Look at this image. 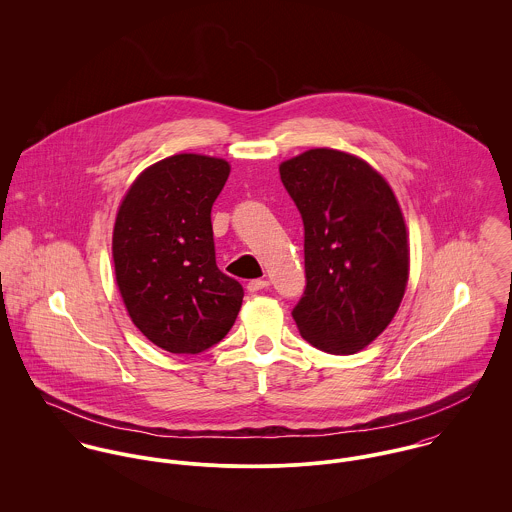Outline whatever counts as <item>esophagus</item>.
Returning <instances> with one entry per match:
<instances>
[{"label": "esophagus", "instance_id": "esophagus-1", "mask_svg": "<svg viewBox=\"0 0 512 512\" xmlns=\"http://www.w3.org/2000/svg\"><path fill=\"white\" fill-rule=\"evenodd\" d=\"M270 286V282L268 280H250L248 282V292H262V290H266Z\"/></svg>", "mask_w": 512, "mask_h": 512}]
</instances>
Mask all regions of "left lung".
I'll list each match as a JSON object with an SVG mask.
<instances>
[{"instance_id":"8db88e82","label":"left lung","mask_w":512,"mask_h":512,"mask_svg":"<svg viewBox=\"0 0 512 512\" xmlns=\"http://www.w3.org/2000/svg\"><path fill=\"white\" fill-rule=\"evenodd\" d=\"M303 220L305 292L292 315L301 337L331 355H353L392 321L410 270L400 205L366 161L317 147L280 165Z\"/></svg>"}]
</instances>
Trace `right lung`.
<instances>
[{"instance_id": "1", "label": "right lung", "mask_w": 512, "mask_h": 512, "mask_svg": "<svg viewBox=\"0 0 512 512\" xmlns=\"http://www.w3.org/2000/svg\"><path fill=\"white\" fill-rule=\"evenodd\" d=\"M228 161L165 157L132 183L114 224L116 284L134 325L163 351L197 355L230 331L242 286L215 258L211 209Z\"/></svg>"}]
</instances>
